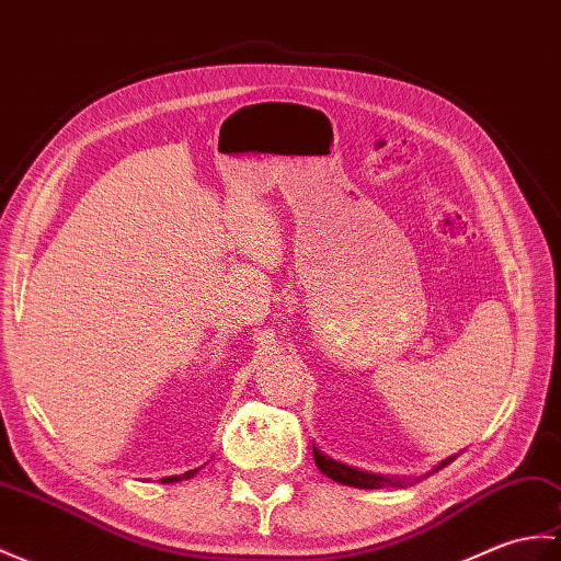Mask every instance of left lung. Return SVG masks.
Wrapping results in <instances>:
<instances>
[{
    "label": "left lung",
    "mask_w": 561,
    "mask_h": 561,
    "mask_svg": "<svg viewBox=\"0 0 561 561\" xmlns=\"http://www.w3.org/2000/svg\"><path fill=\"white\" fill-rule=\"evenodd\" d=\"M312 459H316L318 468H320V471H322L324 476L332 478V480H336V483L348 485V488H360V490L407 488V485L411 483V480H413V483H415V480H421V478H411V480H407V478H389V476H380V473L360 471V468L346 466V463H342V461H336V459L328 457V454H322L316 445H312ZM454 459H457V457H449V459H445V461H439V463H437L430 473L439 471V468H445V466H447V463H451Z\"/></svg>",
    "instance_id": "obj_1"
}]
</instances>
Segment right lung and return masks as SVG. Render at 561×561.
<instances>
[{"label":"right lung","mask_w":561,"mask_h":561,"mask_svg":"<svg viewBox=\"0 0 561 561\" xmlns=\"http://www.w3.org/2000/svg\"><path fill=\"white\" fill-rule=\"evenodd\" d=\"M198 471H201V468H193V471H186V473H181V476H167V478L160 480V483H164V485H169V483H181V480H188V478H193Z\"/></svg>","instance_id":"right-lung-1"}]
</instances>
